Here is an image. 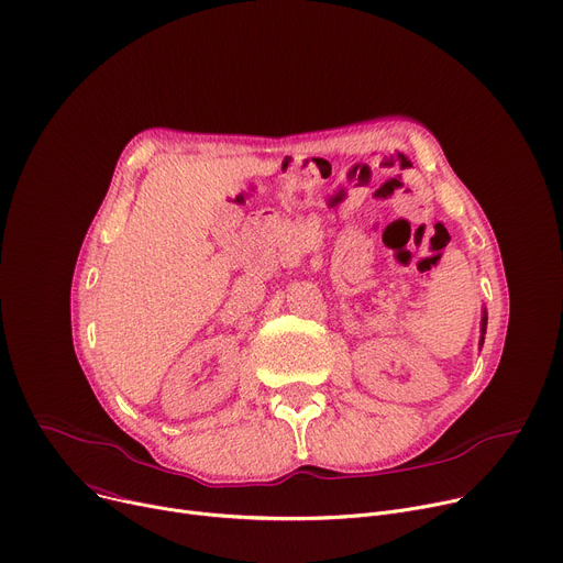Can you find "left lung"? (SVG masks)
Instances as JSON below:
<instances>
[{"label": "left lung", "instance_id": "obj_1", "mask_svg": "<svg viewBox=\"0 0 563 563\" xmlns=\"http://www.w3.org/2000/svg\"><path fill=\"white\" fill-rule=\"evenodd\" d=\"M485 333H487V311H483V322H481V344L485 342Z\"/></svg>", "mask_w": 563, "mask_h": 563}]
</instances>
